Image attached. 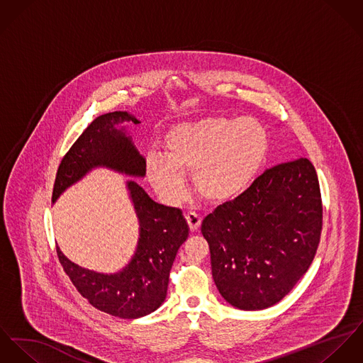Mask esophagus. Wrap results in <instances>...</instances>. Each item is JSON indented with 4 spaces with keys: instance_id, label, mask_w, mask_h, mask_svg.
<instances>
[{
    "instance_id": "esophagus-1",
    "label": "esophagus",
    "mask_w": 363,
    "mask_h": 363,
    "mask_svg": "<svg viewBox=\"0 0 363 363\" xmlns=\"http://www.w3.org/2000/svg\"><path fill=\"white\" fill-rule=\"evenodd\" d=\"M185 218H186V223H188L191 231H196V230L201 227V218L199 214H196V213H194V211H189V213L185 216Z\"/></svg>"
}]
</instances>
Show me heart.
Returning <instances> with one entry per match:
<instances>
[{
    "mask_svg": "<svg viewBox=\"0 0 363 363\" xmlns=\"http://www.w3.org/2000/svg\"><path fill=\"white\" fill-rule=\"evenodd\" d=\"M269 149V136L253 118L206 117L184 122L168 130L162 143L164 159L150 156L146 174L164 201H179L185 194V172L203 201L220 204L245 192Z\"/></svg>",
    "mask_w": 363,
    "mask_h": 363,
    "instance_id": "b5f03b06",
    "label": "heart"
}]
</instances>
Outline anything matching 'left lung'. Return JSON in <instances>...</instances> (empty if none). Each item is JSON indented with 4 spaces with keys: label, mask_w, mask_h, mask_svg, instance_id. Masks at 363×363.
<instances>
[{
    "label": "left lung",
    "mask_w": 363,
    "mask_h": 363,
    "mask_svg": "<svg viewBox=\"0 0 363 363\" xmlns=\"http://www.w3.org/2000/svg\"><path fill=\"white\" fill-rule=\"evenodd\" d=\"M322 227L313 164L301 157L266 169L201 223L223 298L242 311L280 302L311 267Z\"/></svg>",
    "instance_id": "8db88e82"
}]
</instances>
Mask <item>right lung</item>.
<instances>
[{
	"instance_id": "obj_1",
	"label": "right lung",
	"mask_w": 363,
	"mask_h": 363,
	"mask_svg": "<svg viewBox=\"0 0 363 363\" xmlns=\"http://www.w3.org/2000/svg\"><path fill=\"white\" fill-rule=\"evenodd\" d=\"M130 121L139 123L125 111H114L97 117L83 130L58 167L52 201L99 165L133 177L145 175V159L123 129H116V125ZM128 189L139 218L140 238L133 259L122 272L100 274L72 263L60 247L57 255L67 276L94 308L122 319H136L164 302L174 259L189 235V227L179 208L152 201L133 181L128 182Z\"/></svg>"
}]
</instances>
